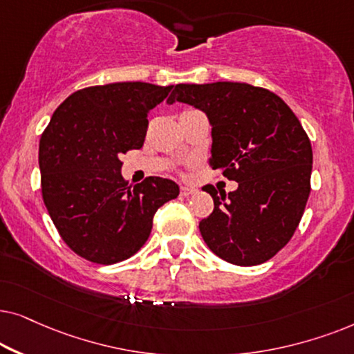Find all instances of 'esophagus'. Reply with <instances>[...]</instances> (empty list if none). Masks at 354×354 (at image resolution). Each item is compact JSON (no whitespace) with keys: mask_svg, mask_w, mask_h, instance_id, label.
I'll return each instance as SVG.
<instances>
[{"mask_svg":"<svg viewBox=\"0 0 354 354\" xmlns=\"http://www.w3.org/2000/svg\"><path fill=\"white\" fill-rule=\"evenodd\" d=\"M194 192H196V187H191V186H181V189H180V194L183 197H189L194 194Z\"/></svg>","mask_w":354,"mask_h":354,"instance_id":"obj_1","label":"esophagus"}]
</instances>
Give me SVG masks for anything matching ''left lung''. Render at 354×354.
<instances>
[{
    "label": "left lung",
    "mask_w": 354,
    "mask_h": 354,
    "mask_svg": "<svg viewBox=\"0 0 354 354\" xmlns=\"http://www.w3.org/2000/svg\"><path fill=\"white\" fill-rule=\"evenodd\" d=\"M199 108L212 124L214 169L238 183L225 194L204 186L214 212L199 223L210 251L234 266H259L285 248L310 192L313 147L279 95L244 82L178 84L168 103Z\"/></svg>",
    "instance_id": "left-lung-1"
}]
</instances>
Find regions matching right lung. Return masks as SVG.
I'll return each instance as SVG.
<instances>
[{
  "mask_svg": "<svg viewBox=\"0 0 354 354\" xmlns=\"http://www.w3.org/2000/svg\"><path fill=\"white\" fill-rule=\"evenodd\" d=\"M171 88L147 82L81 88L56 108L41 134L46 210L86 261L111 266L134 256L150 236L155 212L180 194L171 180L149 176L128 186L121 176L122 153L142 147L147 115Z\"/></svg>",
  "mask_w": 354,
  "mask_h": 354,
  "instance_id": "1",
  "label": "right lung"
}]
</instances>
